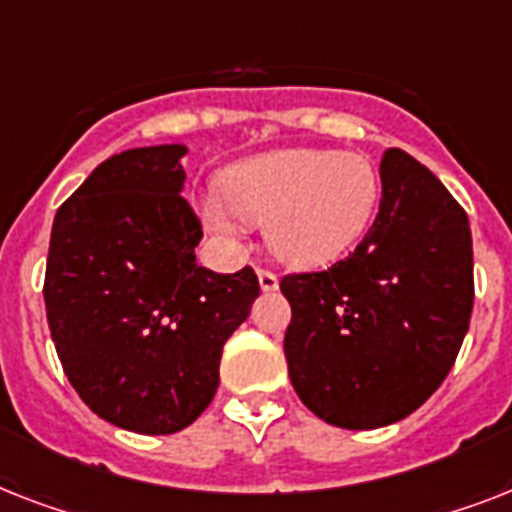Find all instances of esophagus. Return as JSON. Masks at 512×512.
<instances>
[{"instance_id":"34e87169","label":"esophagus","mask_w":512,"mask_h":512,"mask_svg":"<svg viewBox=\"0 0 512 512\" xmlns=\"http://www.w3.org/2000/svg\"><path fill=\"white\" fill-rule=\"evenodd\" d=\"M257 281H260V289H263V292H273V289L279 287V276L273 271H265V268L257 271Z\"/></svg>"}]
</instances>
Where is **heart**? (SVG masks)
I'll list each match as a JSON object with an SVG mask.
<instances>
[{"label": "heart", "instance_id": "b5f03b06", "mask_svg": "<svg viewBox=\"0 0 512 512\" xmlns=\"http://www.w3.org/2000/svg\"><path fill=\"white\" fill-rule=\"evenodd\" d=\"M380 191V172L366 156L281 148L225 172L223 199L209 196L201 217L228 244H239L244 223H265L273 255L297 268H321L361 241Z\"/></svg>", "mask_w": 512, "mask_h": 512}]
</instances>
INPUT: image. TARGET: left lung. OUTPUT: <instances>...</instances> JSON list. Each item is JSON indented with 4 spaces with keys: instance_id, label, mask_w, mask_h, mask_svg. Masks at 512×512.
I'll use <instances>...</instances> for the list:
<instances>
[{
    "instance_id": "left-lung-1",
    "label": "left lung",
    "mask_w": 512,
    "mask_h": 512,
    "mask_svg": "<svg viewBox=\"0 0 512 512\" xmlns=\"http://www.w3.org/2000/svg\"><path fill=\"white\" fill-rule=\"evenodd\" d=\"M380 177V212L356 252L281 279L292 388L316 417L348 430L420 409L452 369L473 311L465 209L401 148L385 151Z\"/></svg>"
}]
</instances>
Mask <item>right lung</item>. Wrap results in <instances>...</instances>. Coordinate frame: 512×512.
I'll use <instances>...</instances> for the list:
<instances>
[{
	"label": "right lung",
	"mask_w": 512,
	"mask_h": 512,
	"mask_svg": "<svg viewBox=\"0 0 512 512\" xmlns=\"http://www.w3.org/2000/svg\"><path fill=\"white\" fill-rule=\"evenodd\" d=\"M183 143L98 164L52 223L44 308L68 382L116 428L170 436L215 398L225 340L260 295L252 268L199 265Z\"/></svg>",
	"instance_id": "1"
}]
</instances>
